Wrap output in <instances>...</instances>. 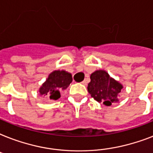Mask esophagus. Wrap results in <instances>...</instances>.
Returning <instances> with one entry per match:
<instances>
[{"label": "esophagus", "mask_w": 153, "mask_h": 153, "mask_svg": "<svg viewBox=\"0 0 153 153\" xmlns=\"http://www.w3.org/2000/svg\"><path fill=\"white\" fill-rule=\"evenodd\" d=\"M81 83L83 84V85H86V80H84V81H82Z\"/></svg>", "instance_id": "obj_1"}]
</instances>
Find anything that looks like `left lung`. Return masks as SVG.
<instances>
[{"label":"left lung","mask_w":153,"mask_h":153,"mask_svg":"<svg viewBox=\"0 0 153 153\" xmlns=\"http://www.w3.org/2000/svg\"><path fill=\"white\" fill-rule=\"evenodd\" d=\"M123 86L109 76L105 71L98 70L92 73L87 90L91 97L97 102L109 106L118 102V95Z\"/></svg>","instance_id":"8db88e82"}]
</instances>
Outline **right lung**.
Segmentation results:
<instances>
[{"instance_id":"1","label":"right lung","mask_w":153,"mask_h":153,"mask_svg":"<svg viewBox=\"0 0 153 153\" xmlns=\"http://www.w3.org/2000/svg\"><path fill=\"white\" fill-rule=\"evenodd\" d=\"M72 82V75L66 71H54L49 74L39 90V94L51 100L60 98V91L67 88Z\"/></svg>"}]
</instances>
